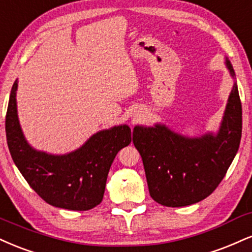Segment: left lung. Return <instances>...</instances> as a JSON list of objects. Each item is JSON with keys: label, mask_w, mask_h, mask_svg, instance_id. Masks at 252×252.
<instances>
[{"label": "left lung", "mask_w": 252, "mask_h": 252, "mask_svg": "<svg viewBox=\"0 0 252 252\" xmlns=\"http://www.w3.org/2000/svg\"><path fill=\"white\" fill-rule=\"evenodd\" d=\"M224 63L235 82L216 132L189 137L163 123L134 128L132 142L143 160L150 196L164 207H187L207 198L237 154L242 104L231 62Z\"/></svg>", "instance_id": "8db88e82"}]
</instances>
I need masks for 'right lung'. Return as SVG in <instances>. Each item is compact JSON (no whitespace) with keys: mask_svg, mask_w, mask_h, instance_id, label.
<instances>
[{"mask_svg":"<svg viewBox=\"0 0 252 252\" xmlns=\"http://www.w3.org/2000/svg\"><path fill=\"white\" fill-rule=\"evenodd\" d=\"M19 80L11 88L5 134L11 158L36 193L48 204L86 211L102 202L108 172L117 153L134 141L126 124L103 129L71 153L55 155L32 147L24 137L17 114Z\"/></svg>","mask_w":252,"mask_h":252,"instance_id":"obj_1","label":"right lung"}]
</instances>
